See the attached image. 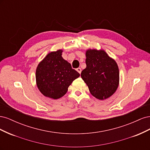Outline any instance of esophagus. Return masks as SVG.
<instances>
[{
  "label": "esophagus",
  "mask_w": 150,
  "mask_h": 150,
  "mask_svg": "<svg viewBox=\"0 0 150 150\" xmlns=\"http://www.w3.org/2000/svg\"><path fill=\"white\" fill-rule=\"evenodd\" d=\"M77 71H78L79 74H81V69L80 67H78V68H77Z\"/></svg>",
  "instance_id": "1"
}]
</instances>
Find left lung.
<instances>
[{"instance_id":"left-lung-1","label":"left lung","mask_w":150,"mask_h":150,"mask_svg":"<svg viewBox=\"0 0 150 150\" xmlns=\"http://www.w3.org/2000/svg\"><path fill=\"white\" fill-rule=\"evenodd\" d=\"M86 56V67L81 76L90 93L101 100L110 97L119 84V69L116 62L103 50H88Z\"/></svg>"}]
</instances>
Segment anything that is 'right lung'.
<instances>
[{"label": "right lung", "instance_id": "add662e5", "mask_svg": "<svg viewBox=\"0 0 150 150\" xmlns=\"http://www.w3.org/2000/svg\"><path fill=\"white\" fill-rule=\"evenodd\" d=\"M62 50L48 54L36 69L37 86L45 96L54 99L67 93L72 81L80 76L70 63L62 57Z\"/></svg>", "mask_w": 150, "mask_h": 150}]
</instances>
